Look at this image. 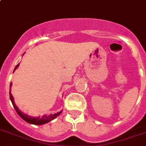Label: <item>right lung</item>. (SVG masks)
I'll use <instances>...</instances> for the list:
<instances>
[{
	"instance_id": "obj_1",
	"label": "right lung",
	"mask_w": 146,
	"mask_h": 146,
	"mask_svg": "<svg viewBox=\"0 0 146 146\" xmlns=\"http://www.w3.org/2000/svg\"><path fill=\"white\" fill-rule=\"evenodd\" d=\"M24 55V54H23ZM19 66V63L15 66V69H14V72L15 71L18 67ZM12 86V83L10 84V86L9 87L11 88ZM9 98H10V100L11 102H12V104H13V108L15 110V111L17 112V113L19 114V115L20 117L22 119H24L25 121H27V123H30V124H32V125H44V124H46L49 121H52L54 120V119H56L59 115H60L61 113H62V110L60 112H58V113H54V114H50V115H42V117L40 116H38V117H33V116H31V115H29L26 113H24L23 112H21L20 110L18 108V107L16 106V104H15V102H14V98H13V96L11 93V89L9 90Z\"/></svg>"
}]
</instances>
